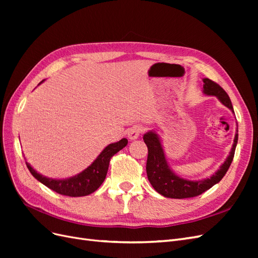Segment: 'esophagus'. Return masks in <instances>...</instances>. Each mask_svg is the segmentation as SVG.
Returning a JSON list of instances; mask_svg holds the SVG:
<instances>
[{
  "label": "esophagus",
  "instance_id": "1",
  "mask_svg": "<svg viewBox=\"0 0 258 258\" xmlns=\"http://www.w3.org/2000/svg\"><path fill=\"white\" fill-rule=\"evenodd\" d=\"M142 131H143V128H142V127L135 126V127H132V128H130V129L128 130L127 137H128L130 140H136V139L139 138L140 134H141Z\"/></svg>",
  "mask_w": 258,
  "mask_h": 258
}]
</instances>
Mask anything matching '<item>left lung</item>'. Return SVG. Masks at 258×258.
<instances>
[{"instance_id":"left-lung-1","label":"left lung","mask_w":258,"mask_h":258,"mask_svg":"<svg viewBox=\"0 0 258 258\" xmlns=\"http://www.w3.org/2000/svg\"><path fill=\"white\" fill-rule=\"evenodd\" d=\"M202 82H204L202 92L206 96L216 97L224 106L228 107L235 114L231 101L221 86H218L216 83L209 79H204ZM143 140L148 148L146 173L148 181H150V183L154 187V189L158 194L162 195L163 197L167 198H191L199 196L202 192L210 189L211 187L220 182L226 174V172H227L233 159V155H235L236 146L238 143V128L236 130L232 147L227 158L225 159L220 168L212 175L202 179H188L175 174L166 158L165 148H163L160 137L155 130L145 132Z\"/></svg>"}]
</instances>
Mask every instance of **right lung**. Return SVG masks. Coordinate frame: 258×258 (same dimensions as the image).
Returning <instances> with one entry per match:
<instances>
[{
  "instance_id": "add662e5",
  "label": "right lung",
  "mask_w": 258,
  "mask_h": 258,
  "mask_svg": "<svg viewBox=\"0 0 258 258\" xmlns=\"http://www.w3.org/2000/svg\"><path fill=\"white\" fill-rule=\"evenodd\" d=\"M44 81H42L38 85H41ZM128 144V140L126 138L121 139L120 141L111 143L105 146L104 150L99 154L98 157L93 160L90 166H88L85 170L79 174L73 175L68 178H52L47 177L37 171L26 161L27 167L37 181H40L48 188L52 189L60 195L70 197H83L87 195L96 191L99 187L104 182L108 165H110V159L113 155Z\"/></svg>"
}]
</instances>
